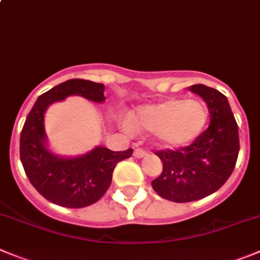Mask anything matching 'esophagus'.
I'll use <instances>...</instances> for the list:
<instances>
[{"mask_svg":"<svg viewBox=\"0 0 260 260\" xmlns=\"http://www.w3.org/2000/svg\"><path fill=\"white\" fill-rule=\"evenodd\" d=\"M133 155H135L136 157H138V159H141V157L147 156V151H145V150H142V149H135Z\"/></svg>","mask_w":260,"mask_h":260,"instance_id":"obj_1","label":"esophagus"}]
</instances>
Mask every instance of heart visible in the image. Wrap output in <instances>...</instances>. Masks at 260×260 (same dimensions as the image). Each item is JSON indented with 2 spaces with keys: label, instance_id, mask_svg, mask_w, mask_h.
<instances>
[{
  "label": "heart",
  "instance_id": "obj_1",
  "mask_svg": "<svg viewBox=\"0 0 260 260\" xmlns=\"http://www.w3.org/2000/svg\"><path fill=\"white\" fill-rule=\"evenodd\" d=\"M209 110L199 99H168L140 106L132 114L137 128L154 132L160 145L181 147L191 144L204 132Z\"/></svg>",
  "mask_w": 260,
  "mask_h": 260
}]
</instances>
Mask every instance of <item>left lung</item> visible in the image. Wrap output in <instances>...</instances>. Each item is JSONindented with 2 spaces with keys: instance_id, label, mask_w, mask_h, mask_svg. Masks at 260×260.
Returning a JSON list of instances; mask_svg holds the SVG:
<instances>
[{
  "instance_id": "left-lung-1",
  "label": "left lung",
  "mask_w": 260,
  "mask_h": 260,
  "mask_svg": "<svg viewBox=\"0 0 260 260\" xmlns=\"http://www.w3.org/2000/svg\"><path fill=\"white\" fill-rule=\"evenodd\" d=\"M190 91L207 103L209 127L188 146L155 152L163 172L151 182L152 188L174 203L200 200L219 190L234 172L240 151L239 127L227 97L204 84H193Z\"/></svg>"
}]
</instances>
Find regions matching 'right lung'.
<instances>
[{"mask_svg":"<svg viewBox=\"0 0 260 260\" xmlns=\"http://www.w3.org/2000/svg\"><path fill=\"white\" fill-rule=\"evenodd\" d=\"M105 86L86 79H69L37 99L20 135V160L33 187L51 203L64 208H84L103 198L116 164L132 156V149L111 151L97 146L87 154L62 157L47 149L45 113L51 104L77 94L104 103Z\"/></svg>","mask_w":260,"mask_h":260,"instance_id":"obj_1","label":"right lung"}]
</instances>
